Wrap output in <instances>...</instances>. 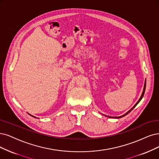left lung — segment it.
I'll list each match as a JSON object with an SVG mask.
<instances>
[{
	"mask_svg": "<svg viewBox=\"0 0 159 159\" xmlns=\"http://www.w3.org/2000/svg\"><path fill=\"white\" fill-rule=\"evenodd\" d=\"M145 87H146V80H145V84H144V87H143V92H142V96H141V97H140V98L139 99V100L138 101V102L136 103V104H135L134 105V106L130 109V110H129L128 111V112L126 113H125V115H122V116H116V117H112V116H107V115H105V116H108L109 117V118H115V119H119V118H122V117H123V116H126V115H128L129 113H130V111L135 107H136V105L139 103V102L141 101V100H142V99L143 98V95H144V93H145Z\"/></svg>",
	"mask_w": 159,
	"mask_h": 159,
	"instance_id": "obj_1",
	"label": "left lung"
}]
</instances>
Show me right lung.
I'll list each match as a JSON object with an SVG mask.
<instances>
[{
	"label": "right lung",
	"instance_id": "right-lung-1",
	"mask_svg": "<svg viewBox=\"0 0 159 159\" xmlns=\"http://www.w3.org/2000/svg\"><path fill=\"white\" fill-rule=\"evenodd\" d=\"M29 115H30V114H29ZM31 116H33V115H31ZM33 117H34V118H36V117H35V116H33Z\"/></svg>",
	"mask_w": 159,
	"mask_h": 159
}]
</instances>
